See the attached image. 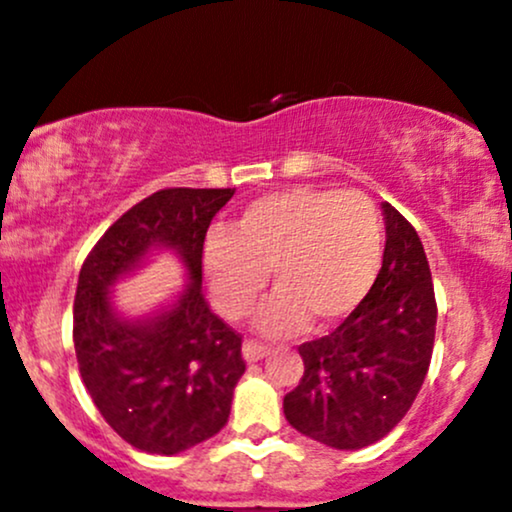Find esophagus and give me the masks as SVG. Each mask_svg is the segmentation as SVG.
Returning <instances> with one entry per match:
<instances>
[{
	"label": "esophagus",
	"mask_w": 512,
	"mask_h": 512,
	"mask_svg": "<svg viewBox=\"0 0 512 512\" xmlns=\"http://www.w3.org/2000/svg\"><path fill=\"white\" fill-rule=\"evenodd\" d=\"M242 352H244L246 362H258V359L266 357V354L270 352V347L263 345V342H256V340H244Z\"/></svg>",
	"instance_id": "34e87169"
}]
</instances>
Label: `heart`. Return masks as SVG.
<instances>
[{"label":"heart","mask_w":512,"mask_h":512,"mask_svg":"<svg viewBox=\"0 0 512 512\" xmlns=\"http://www.w3.org/2000/svg\"><path fill=\"white\" fill-rule=\"evenodd\" d=\"M383 263V222L359 191L294 186L249 203L230 234L203 246L210 297L232 321L249 316L273 273L278 294L261 314L270 335L311 321L335 328L362 306Z\"/></svg>","instance_id":"1"}]
</instances>
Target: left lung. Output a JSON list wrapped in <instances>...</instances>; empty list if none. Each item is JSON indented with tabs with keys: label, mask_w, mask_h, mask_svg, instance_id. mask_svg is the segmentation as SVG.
Returning a JSON list of instances; mask_svg holds the SVG:
<instances>
[{
	"label": "left lung",
	"mask_w": 512,
	"mask_h": 512,
	"mask_svg": "<svg viewBox=\"0 0 512 512\" xmlns=\"http://www.w3.org/2000/svg\"><path fill=\"white\" fill-rule=\"evenodd\" d=\"M386 251L366 299L333 333L299 345L304 376L282 400L299 434L338 450L381 441L422 388L436 338V294L422 239L390 203Z\"/></svg>",
	"instance_id": "1"
}]
</instances>
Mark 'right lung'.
<instances>
[{"mask_svg": "<svg viewBox=\"0 0 512 512\" xmlns=\"http://www.w3.org/2000/svg\"><path fill=\"white\" fill-rule=\"evenodd\" d=\"M234 189H160L129 208L90 249L78 273L74 347L83 386L126 443L177 455L227 424L242 378V335L210 311L203 242ZM153 245L183 256L192 285L172 310L148 322L113 314L106 287Z\"/></svg>", "mask_w": 512, "mask_h": 512, "instance_id": "obj_1", "label": "right lung"}]
</instances>
